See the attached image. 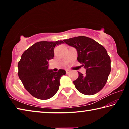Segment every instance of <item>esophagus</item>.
Returning <instances> with one entry per match:
<instances>
[{"label":"esophagus","mask_w":129,"mask_h":129,"mask_svg":"<svg viewBox=\"0 0 129 129\" xmlns=\"http://www.w3.org/2000/svg\"><path fill=\"white\" fill-rule=\"evenodd\" d=\"M71 71H70L69 69H67L66 70V73H67V74H68V75L71 73Z\"/></svg>","instance_id":"esophagus-1"}]
</instances>
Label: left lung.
Masks as SVG:
<instances>
[{
    "mask_svg": "<svg viewBox=\"0 0 129 129\" xmlns=\"http://www.w3.org/2000/svg\"><path fill=\"white\" fill-rule=\"evenodd\" d=\"M75 48L77 60L86 69L85 75L78 72L73 81L76 88L85 95L95 94L105 85L111 71L110 58L105 48L93 39L84 36L63 40Z\"/></svg>",
    "mask_w": 129,
    "mask_h": 129,
    "instance_id": "obj_1",
    "label": "left lung"
}]
</instances>
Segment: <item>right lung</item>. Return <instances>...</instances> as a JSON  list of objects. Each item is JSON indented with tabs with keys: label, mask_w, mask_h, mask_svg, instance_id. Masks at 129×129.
Returning <instances> with one entry per match:
<instances>
[{
	"label": "right lung",
	"mask_w": 129,
	"mask_h": 129,
	"mask_svg": "<svg viewBox=\"0 0 129 129\" xmlns=\"http://www.w3.org/2000/svg\"><path fill=\"white\" fill-rule=\"evenodd\" d=\"M64 43L56 41H39L24 51L18 63V76L24 88L34 97L47 100L58 91L60 80L66 74L64 69L54 72L48 69V61L54 56L56 45Z\"/></svg>",
	"instance_id": "right-lung-1"
}]
</instances>
